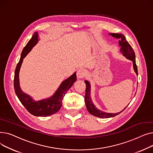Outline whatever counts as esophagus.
I'll list each match as a JSON object with an SVG mask.
<instances>
[{
    "mask_svg": "<svg viewBox=\"0 0 153 153\" xmlns=\"http://www.w3.org/2000/svg\"><path fill=\"white\" fill-rule=\"evenodd\" d=\"M85 74H86V72H85V69L83 68H80L77 71V77L79 79H82L85 77Z\"/></svg>",
    "mask_w": 153,
    "mask_h": 153,
    "instance_id": "esophagus-1",
    "label": "esophagus"
}]
</instances>
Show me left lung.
<instances>
[{
	"label": "left lung",
	"instance_id": "obj_1",
	"mask_svg": "<svg viewBox=\"0 0 153 153\" xmlns=\"http://www.w3.org/2000/svg\"><path fill=\"white\" fill-rule=\"evenodd\" d=\"M109 35H111L113 37L117 38L118 39H120V40H119V45L120 46V52H121L123 54V55L125 56L127 59L131 60L133 62V69L134 70V72H136V75H138V69H137V66H136V64L134 52L131 45L126 41L125 36L121 33H110ZM85 83L86 84L85 95L84 97L85 105L88 111H89L91 114L93 115L94 116L99 117V118H105L114 117L120 114L126 108L127 106L123 110L116 114L106 113V112L102 111L97 109L94 105L91 97V84L88 81H85Z\"/></svg>",
	"mask_w": 153,
	"mask_h": 153
}]
</instances>
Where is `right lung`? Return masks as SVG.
<instances>
[{
    "label": "right lung",
    "mask_w": 153,
    "mask_h": 153,
    "mask_svg": "<svg viewBox=\"0 0 153 153\" xmlns=\"http://www.w3.org/2000/svg\"><path fill=\"white\" fill-rule=\"evenodd\" d=\"M38 35L37 32L33 34L27 45L24 47L21 54V57L15 71L13 80L14 89L16 95L22 105L25 107L31 114L36 117H48L56 114L62 105V99L67 91L76 81V72L71 76L64 81L54 94L50 98L35 101L30 95L24 93L20 89L19 84V71L23 58L31 50L33 47L38 42Z\"/></svg>",
    "instance_id": "obj_1"
}]
</instances>
